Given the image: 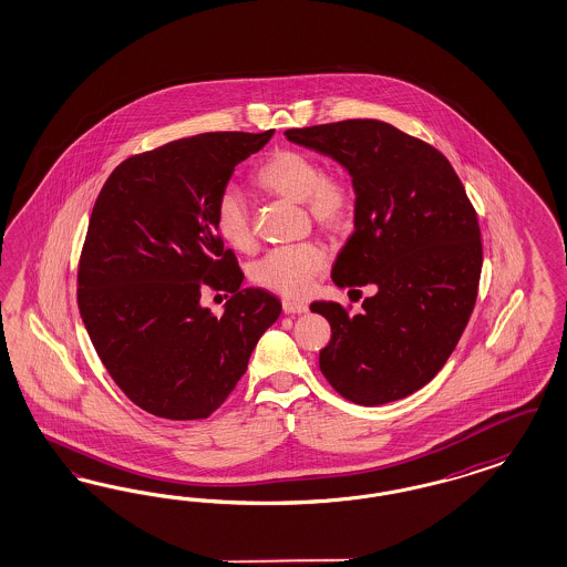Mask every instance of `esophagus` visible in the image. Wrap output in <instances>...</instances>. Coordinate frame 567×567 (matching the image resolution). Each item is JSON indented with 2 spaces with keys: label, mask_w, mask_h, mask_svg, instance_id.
<instances>
[{
  "label": "esophagus",
  "mask_w": 567,
  "mask_h": 567,
  "mask_svg": "<svg viewBox=\"0 0 567 567\" xmlns=\"http://www.w3.org/2000/svg\"><path fill=\"white\" fill-rule=\"evenodd\" d=\"M282 310L287 313L308 312V306L303 301H295V299H282Z\"/></svg>",
  "instance_id": "obj_1"
}]
</instances>
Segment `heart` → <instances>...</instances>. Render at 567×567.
I'll return each mask as SVG.
<instances>
[{"mask_svg": "<svg viewBox=\"0 0 567 567\" xmlns=\"http://www.w3.org/2000/svg\"><path fill=\"white\" fill-rule=\"evenodd\" d=\"M254 184L266 195L299 203L316 228L339 235L355 215V188L341 169H322V161L299 148H276L255 169ZM215 233L235 251L251 254L255 230L243 196L224 190L214 212ZM327 268L324 249L303 240L276 247L251 264L249 276L257 287L287 297H301L313 278Z\"/></svg>", "mask_w": 567, "mask_h": 567, "instance_id": "heart-1", "label": "heart"}]
</instances>
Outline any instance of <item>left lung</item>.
<instances>
[{"label": "left lung", "instance_id": "obj_1", "mask_svg": "<svg viewBox=\"0 0 567 567\" xmlns=\"http://www.w3.org/2000/svg\"><path fill=\"white\" fill-rule=\"evenodd\" d=\"M339 161L355 188V230L332 266L337 287L371 285L362 313L334 301L320 371L360 406L406 398L446 364L467 327L482 274L477 214L449 158L385 121L348 118L287 130Z\"/></svg>", "mask_w": 567, "mask_h": 567}]
</instances>
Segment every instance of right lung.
Returning a JSON list of instances; mask_svg holds the SVG:
<instances>
[{
  "label": "right lung",
  "mask_w": 567,
  "mask_h": 567,
  "mask_svg": "<svg viewBox=\"0 0 567 567\" xmlns=\"http://www.w3.org/2000/svg\"><path fill=\"white\" fill-rule=\"evenodd\" d=\"M261 134L209 132L118 163L90 215L79 257L78 306L118 390L169 421L212 416L247 371L259 337L280 316L215 233L217 196ZM231 293L214 317L199 291Z\"/></svg>",
  "instance_id": "right-lung-1"
}]
</instances>
